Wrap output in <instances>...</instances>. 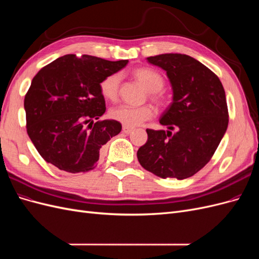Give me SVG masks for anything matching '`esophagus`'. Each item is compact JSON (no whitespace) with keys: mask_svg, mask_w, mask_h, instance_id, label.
Here are the masks:
<instances>
[{"mask_svg":"<svg viewBox=\"0 0 259 259\" xmlns=\"http://www.w3.org/2000/svg\"><path fill=\"white\" fill-rule=\"evenodd\" d=\"M122 132H123V133H125V134H131V133L133 132V128H131V127H126V126H123Z\"/></svg>","mask_w":259,"mask_h":259,"instance_id":"esophagus-1","label":"esophagus"}]
</instances>
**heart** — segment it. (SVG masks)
Masks as SVG:
<instances>
[{
  "label": "heart",
  "instance_id": "1",
  "mask_svg": "<svg viewBox=\"0 0 259 259\" xmlns=\"http://www.w3.org/2000/svg\"><path fill=\"white\" fill-rule=\"evenodd\" d=\"M133 76L136 81L144 86V89L149 92L148 97L156 106L162 107L166 104V96L161 89L164 86V77L159 72L149 68H139L133 71ZM121 75L119 73L109 74L100 81V93L106 99L115 101L120 93ZM110 116L113 120L122 123L126 127H135L144 122L150 120L153 116V110L150 106L132 107L122 105L114 107L110 110Z\"/></svg>",
  "mask_w": 259,
  "mask_h": 259
}]
</instances>
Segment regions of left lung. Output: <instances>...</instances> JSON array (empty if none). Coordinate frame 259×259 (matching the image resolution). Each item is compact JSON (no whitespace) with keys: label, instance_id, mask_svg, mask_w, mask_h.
I'll return each mask as SVG.
<instances>
[{"label":"left lung","instance_id":"8db88e82","mask_svg":"<svg viewBox=\"0 0 259 259\" xmlns=\"http://www.w3.org/2000/svg\"><path fill=\"white\" fill-rule=\"evenodd\" d=\"M147 60L166 71L173 103L160 119L169 131L147 128L138 161L161 178L191 177L209 162L228 127L224 86L211 70L188 55L162 54Z\"/></svg>","mask_w":259,"mask_h":259}]
</instances>
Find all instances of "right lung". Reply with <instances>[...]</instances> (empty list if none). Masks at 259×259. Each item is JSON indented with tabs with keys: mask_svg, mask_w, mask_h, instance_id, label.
I'll return each instance as SVG.
<instances>
[{
	"mask_svg": "<svg viewBox=\"0 0 259 259\" xmlns=\"http://www.w3.org/2000/svg\"><path fill=\"white\" fill-rule=\"evenodd\" d=\"M127 62L69 54L36 73L25 96L27 133L46 162L73 174L96 167L103 147L122 130L115 120L98 121L106 112L99 84Z\"/></svg>",
	"mask_w": 259,
	"mask_h": 259,
	"instance_id": "right-lung-1",
	"label": "right lung"
}]
</instances>
